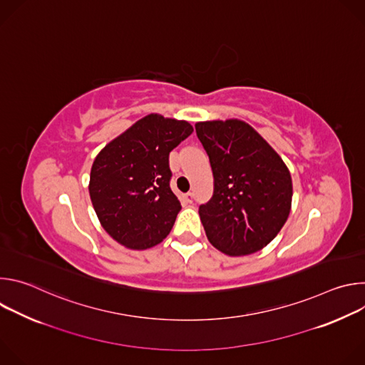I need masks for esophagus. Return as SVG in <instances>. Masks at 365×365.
<instances>
[{
  "instance_id": "esophagus-1",
  "label": "esophagus",
  "mask_w": 365,
  "mask_h": 365,
  "mask_svg": "<svg viewBox=\"0 0 365 365\" xmlns=\"http://www.w3.org/2000/svg\"><path fill=\"white\" fill-rule=\"evenodd\" d=\"M185 199H186V202H192L193 200V193L192 192H187V193H185Z\"/></svg>"
}]
</instances>
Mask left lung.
<instances>
[{"label":"left lung","mask_w":365,"mask_h":365,"mask_svg":"<svg viewBox=\"0 0 365 365\" xmlns=\"http://www.w3.org/2000/svg\"><path fill=\"white\" fill-rule=\"evenodd\" d=\"M195 128L214 173V195L199 206L207 240L228 255L262 250L289 217V169L244 121H205Z\"/></svg>","instance_id":"obj_1"}]
</instances>
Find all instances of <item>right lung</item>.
<instances>
[{
  "label": "right lung",
  "instance_id": "add662e5",
  "mask_svg": "<svg viewBox=\"0 0 365 365\" xmlns=\"http://www.w3.org/2000/svg\"><path fill=\"white\" fill-rule=\"evenodd\" d=\"M193 131L187 121L150 114L101 150L91 169L93 210L115 241L145 250L170 232L180 202L170 189V151Z\"/></svg>",
  "mask_w": 365,
  "mask_h": 365
}]
</instances>
